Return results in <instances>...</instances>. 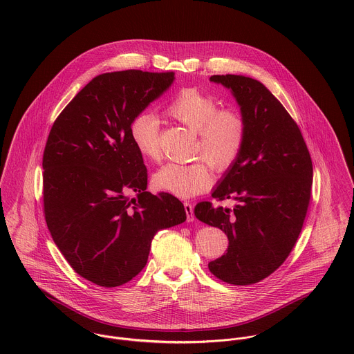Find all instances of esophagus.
Segmentation results:
<instances>
[{"label":"esophagus","mask_w":354,"mask_h":354,"mask_svg":"<svg viewBox=\"0 0 354 354\" xmlns=\"http://www.w3.org/2000/svg\"><path fill=\"white\" fill-rule=\"evenodd\" d=\"M185 207V212H187V221L188 222H194L195 215H194V205L191 203H184Z\"/></svg>","instance_id":"esophagus-1"}]
</instances>
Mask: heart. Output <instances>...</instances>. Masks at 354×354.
<instances>
[{
    "label": "heart",
    "mask_w": 354,
    "mask_h": 354,
    "mask_svg": "<svg viewBox=\"0 0 354 354\" xmlns=\"http://www.w3.org/2000/svg\"><path fill=\"white\" fill-rule=\"evenodd\" d=\"M170 117L196 133L195 155L204 156L218 170H227L239 158L247 139V120L236 109H219L215 98L196 88L178 91L166 106ZM132 143L149 159L160 158L159 118L142 111L129 125ZM212 183L211 169L203 159L191 163H166L152 176L156 189L188 199L207 191Z\"/></svg>",
    "instance_id": "heart-1"
}]
</instances>
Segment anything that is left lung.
I'll use <instances>...</instances> for the list:
<instances>
[{"mask_svg":"<svg viewBox=\"0 0 354 354\" xmlns=\"http://www.w3.org/2000/svg\"><path fill=\"white\" fill-rule=\"evenodd\" d=\"M209 80L232 91L247 120V139L211 195L237 204L198 203L195 215L229 240L227 252L208 263L209 271L230 285H252L286 260L301 233L312 160L296 121L264 84L241 75Z\"/></svg>","mask_w":354,"mask_h":354,"instance_id":"left-lung-1","label":"left lung"}]
</instances>
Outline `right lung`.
<instances>
[{"label": "right lung", "mask_w": 354, "mask_h": 354, "mask_svg": "<svg viewBox=\"0 0 354 354\" xmlns=\"http://www.w3.org/2000/svg\"><path fill=\"white\" fill-rule=\"evenodd\" d=\"M173 80V72L102 73L51 127L42 162L46 223L71 267L103 288L135 278L156 232L187 219L177 198L146 191L147 169L129 133L133 117Z\"/></svg>", "instance_id": "add662e5"}]
</instances>
